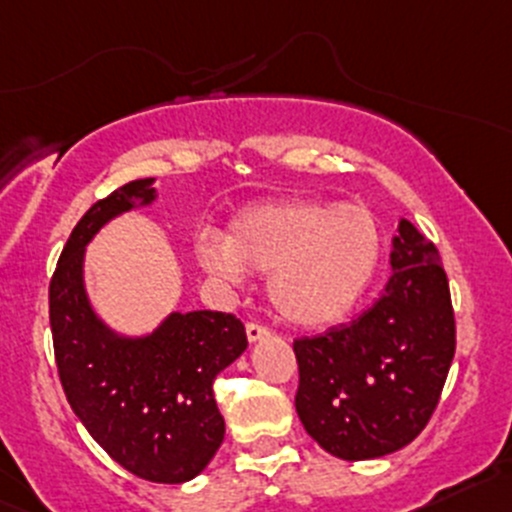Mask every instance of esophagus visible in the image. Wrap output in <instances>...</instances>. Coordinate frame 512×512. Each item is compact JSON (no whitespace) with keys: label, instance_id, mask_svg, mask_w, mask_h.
<instances>
[{"label":"esophagus","instance_id":"obj_1","mask_svg":"<svg viewBox=\"0 0 512 512\" xmlns=\"http://www.w3.org/2000/svg\"><path fill=\"white\" fill-rule=\"evenodd\" d=\"M245 333H247V340H250V342H260V340L269 338V330L265 328V325H257V323H247Z\"/></svg>","mask_w":512,"mask_h":512}]
</instances>
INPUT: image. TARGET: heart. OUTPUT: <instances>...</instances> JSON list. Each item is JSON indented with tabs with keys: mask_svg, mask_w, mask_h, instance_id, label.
<instances>
[{
	"mask_svg": "<svg viewBox=\"0 0 512 512\" xmlns=\"http://www.w3.org/2000/svg\"><path fill=\"white\" fill-rule=\"evenodd\" d=\"M194 252L201 269L223 282L269 274L267 294L279 316L320 328L345 318L369 289L381 233L367 206L284 199L243 211L226 235L206 230Z\"/></svg>",
	"mask_w": 512,
	"mask_h": 512,
	"instance_id": "b5f03b06",
	"label": "heart"
}]
</instances>
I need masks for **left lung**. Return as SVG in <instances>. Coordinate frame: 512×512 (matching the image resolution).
<instances>
[{
  "instance_id": "8db88e82",
  "label": "left lung",
  "mask_w": 512,
  "mask_h": 512,
  "mask_svg": "<svg viewBox=\"0 0 512 512\" xmlns=\"http://www.w3.org/2000/svg\"><path fill=\"white\" fill-rule=\"evenodd\" d=\"M454 313L440 252L401 218L391 279L352 323L294 342L296 413L345 462L386 457L428 425L454 357Z\"/></svg>"
}]
</instances>
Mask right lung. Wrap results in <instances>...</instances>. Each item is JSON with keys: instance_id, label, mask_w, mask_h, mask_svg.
Segmentation results:
<instances>
[{"instance_id": "add662e5", "label": "right lung", "mask_w": 512, "mask_h": 512, "mask_svg": "<svg viewBox=\"0 0 512 512\" xmlns=\"http://www.w3.org/2000/svg\"><path fill=\"white\" fill-rule=\"evenodd\" d=\"M153 184H123L72 228L50 279V330L67 403L97 445L140 479L184 484L226 435L213 379L245 352V325L230 313L172 311L150 333L126 335L99 316L84 284L87 245L114 218L153 206Z\"/></svg>"}]
</instances>
